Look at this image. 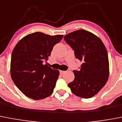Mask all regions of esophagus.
Returning <instances> with one entry per match:
<instances>
[{
  "label": "esophagus",
  "mask_w": 122,
  "mask_h": 122,
  "mask_svg": "<svg viewBox=\"0 0 122 122\" xmlns=\"http://www.w3.org/2000/svg\"><path fill=\"white\" fill-rule=\"evenodd\" d=\"M65 72L66 71H60V74H63L64 73H65Z\"/></svg>",
  "instance_id": "1"
}]
</instances>
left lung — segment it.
<instances>
[{
	"mask_svg": "<svg viewBox=\"0 0 122 122\" xmlns=\"http://www.w3.org/2000/svg\"><path fill=\"white\" fill-rule=\"evenodd\" d=\"M64 40L82 62L79 71L74 70V79L68 83L72 93L91 98L105 85L109 77V60L105 46L92 33L79 30L65 36Z\"/></svg>",
	"mask_w": 122,
	"mask_h": 122,
	"instance_id": "1",
	"label": "left lung"
}]
</instances>
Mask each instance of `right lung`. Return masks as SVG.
Segmentation results:
<instances>
[{"mask_svg": "<svg viewBox=\"0 0 122 122\" xmlns=\"http://www.w3.org/2000/svg\"><path fill=\"white\" fill-rule=\"evenodd\" d=\"M63 37L33 33L22 38L13 49L11 76L14 84L28 97L40 100L52 94L59 71L43 63L48 60L54 46Z\"/></svg>", "mask_w": 122, "mask_h": 122, "instance_id": "right-lung-1", "label": "right lung"}]
</instances>
